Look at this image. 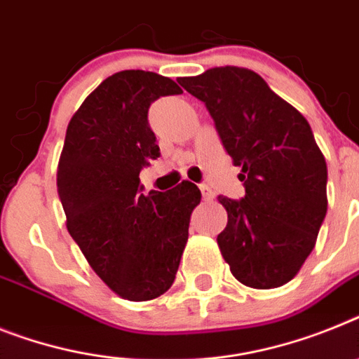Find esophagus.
Masks as SVG:
<instances>
[{
    "instance_id": "obj_1",
    "label": "esophagus",
    "mask_w": 359,
    "mask_h": 359,
    "mask_svg": "<svg viewBox=\"0 0 359 359\" xmlns=\"http://www.w3.org/2000/svg\"><path fill=\"white\" fill-rule=\"evenodd\" d=\"M201 194H203V198L206 201V203H210V201H213V197H215V194L212 191V188L206 184H201Z\"/></svg>"
}]
</instances>
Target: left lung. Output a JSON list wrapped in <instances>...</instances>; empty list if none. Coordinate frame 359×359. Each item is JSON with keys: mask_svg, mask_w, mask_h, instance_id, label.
Wrapping results in <instances>:
<instances>
[{"mask_svg": "<svg viewBox=\"0 0 359 359\" xmlns=\"http://www.w3.org/2000/svg\"><path fill=\"white\" fill-rule=\"evenodd\" d=\"M179 83L204 102L243 168L245 197H219L228 212L217 236L222 257L246 287H281L299 272L327 215V162L309 122L248 69H208Z\"/></svg>", "mask_w": 359, "mask_h": 359, "instance_id": "1", "label": "left lung"}]
</instances>
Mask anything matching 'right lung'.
<instances>
[{
  "label": "right lung",
  "instance_id": "add662e5",
  "mask_svg": "<svg viewBox=\"0 0 359 359\" xmlns=\"http://www.w3.org/2000/svg\"><path fill=\"white\" fill-rule=\"evenodd\" d=\"M173 80L120 71L96 87L69 122L58 164L67 230L91 268L120 297L155 299L173 285L201 189L184 180L144 195L140 171L161 156L147 113Z\"/></svg>",
  "mask_w": 359,
  "mask_h": 359
}]
</instances>
